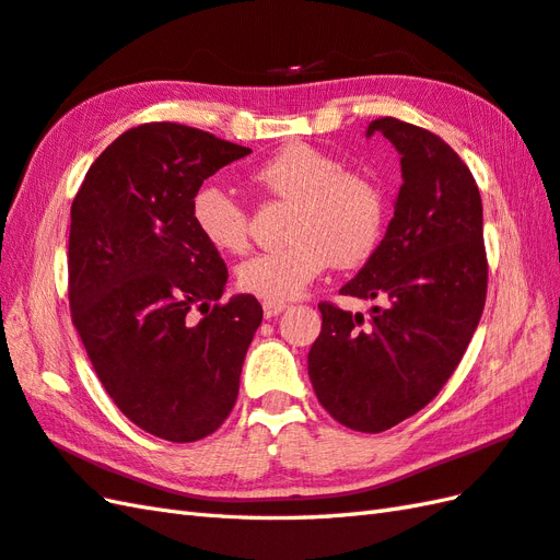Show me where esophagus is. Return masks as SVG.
Instances as JSON below:
<instances>
[{"label":"esophagus","mask_w":560,"mask_h":560,"mask_svg":"<svg viewBox=\"0 0 560 560\" xmlns=\"http://www.w3.org/2000/svg\"><path fill=\"white\" fill-rule=\"evenodd\" d=\"M285 307H289V305L279 303V301H265V303H262V310H265V317H267V319L281 315V312H283Z\"/></svg>","instance_id":"1"}]
</instances>
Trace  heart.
<instances>
[{
	"mask_svg": "<svg viewBox=\"0 0 560 560\" xmlns=\"http://www.w3.org/2000/svg\"><path fill=\"white\" fill-rule=\"evenodd\" d=\"M255 184L295 202L289 245L259 253L236 269L245 293L265 301L301 295L331 262L341 269L370 259L382 241L386 202L382 188L358 172H346L329 152L293 142L255 168ZM192 221L214 250L241 255L250 245L248 210L219 186L192 198Z\"/></svg>",
	"mask_w": 560,
	"mask_h": 560,
	"instance_id": "1",
	"label": "heart"
}]
</instances>
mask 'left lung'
Returning <instances> with one entry per match:
<instances>
[{"instance_id":"left-lung-1","label":"left lung","mask_w":560,"mask_h":560,"mask_svg":"<svg viewBox=\"0 0 560 560\" xmlns=\"http://www.w3.org/2000/svg\"><path fill=\"white\" fill-rule=\"evenodd\" d=\"M400 154L402 186L384 241L341 295L382 301L365 319L319 303L307 374L334 420L380 434L422 410L458 368L482 317V198L448 142L384 116L368 126Z\"/></svg>"}]
</instances>
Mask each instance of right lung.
I'll use <instances>...</instances> for the list:
<instances>
[{"instance_id":"1","label":"right lung","mask_w":560,"mask_h":560,"mask_svg":"<svg viewBox=\"0 0 560 560\" xmlns=\"http://www.w3.org/2000/svg\"><path fill=\"white\" fill-rule=\"evenodd\" d=\"M250 152L200 128L142 124L100 154L71 205L73 327L116 408L176 444L229 418L262 322L255 295L219 303L229 271L190 212L202 180Z\"/></svg>"}]
</instances>
